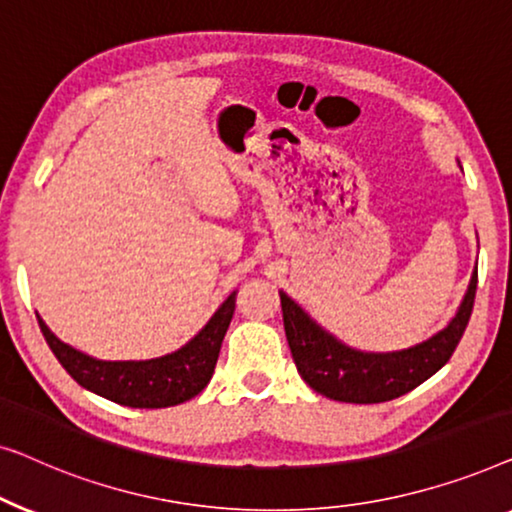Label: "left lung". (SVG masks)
<instances>
[{
    "label": "left lung",
    "mask_w": 512,
    "mask_h": 512,
    "mask_svg": "<svg viewBox=\"0 0 512 512\" xmlns=\"http://www.w3.org/2000/svg\"><path fill=\"white\" fill-rule=\"evenodd\" d=\"M478 271L448 327L427 341L394 352H364L338 341L320 327L297 301L280 292L285 336L299 376L322 397L345 403H380L415 390L448 364L469 325Z\"/></svg>",
    "instance_id": "8db88e82"
}]
</instances>
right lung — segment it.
<instances>
[{
  "label": "right lung",
  "instance_id": "right-lung-1",
  "mask_svg": "<svg viewBox=\"0 0 512 512\" xmlns=\"http://www.w3.org/2000/svg\"><path fill=\"white\" fill-rule=\"evenodd\" d=\"M234 308L236 292L222 301L211 320L183 348L155 359H139V362L134 359L106 362V359L85 355L60 341L39 315L37 320L57 362L85 390L129 408H167L197 397L213 378L222 338L232 322Z\"/></svg>",
  "mask_w": 512,
  "mask_h": 512
}]
</instances>
